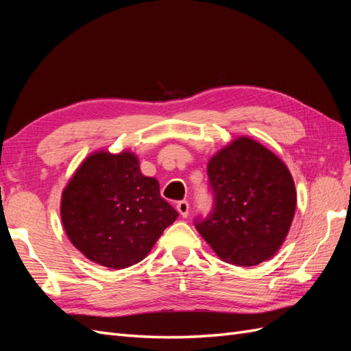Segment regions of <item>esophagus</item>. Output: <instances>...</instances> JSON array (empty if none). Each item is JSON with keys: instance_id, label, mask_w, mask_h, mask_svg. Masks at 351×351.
I'll use <instances>...</instances> for the list:
<instances>
[{"instance_id": "esophagus-1", "label": "esophagus", "mask_w": 351, "mask_h": 351, "mask_svg": "<svg viewBox=\"0 0 351 351\" xmlns=\"http://www.w3.org/2000/svg\"><path fill=\"white\" fill-rule=\"evenodd\" d=\"M189 202L187 200H180L178 204H177V210H178V214L182 215L183 218H186L187 215H189Z\"/></svg>"}]
</instances>
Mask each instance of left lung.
Segmentation results:
<instances>
[{"label":"left lung","mask_w":351,"mask_h":351,"mask_svg":"<svg viewBox=\"0 0 351 351\" xmlns=\"http://www.w3.org/2000/svg\"><path fill=\"white\" fill-rule=\"evenodd\" d=\"M214 209L196 230L219 259L253 267L275 256L289 234L297 195L281 159L250 137H237L208 162Z\"/></svg>","instance_id":"1"}]
</instances>
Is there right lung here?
Segmentation results:
<instances>
[{"mask_svg": "<svg viewBox=\"0 0 351 351\" xmlns=\"http://www.w3.org/2000/svg\"><path fill=\"white\" fill-rule=\"evenodd\" d=\"M60 214L73 246L111 269L143 261L178 217L130 151H97L84 159L62 190Z\"/></svg>", "mask_w": 351, "mask_h": 351, "instance_id": "right-lung-1", "label": "right lung"}]
</instances>
